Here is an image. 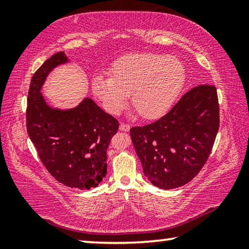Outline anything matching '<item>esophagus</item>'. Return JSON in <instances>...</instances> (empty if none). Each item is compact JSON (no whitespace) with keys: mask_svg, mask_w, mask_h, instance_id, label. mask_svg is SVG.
<instances>
[{"mask_svg":"<svg viewBox=\"0 0 249 249\" xmlns=\"http://www.w3.org/2000/svg\"><path fill=\"white\" fill-rule=\"evenodd\" d=\"M130 129V126L128 124H125V123H122L120 125V130H123V132H128Z\"/></svg>","mask_w":249,"mask_h":249,"instance_id":"esophagus-1","label":"esophagus"}]
</instances>
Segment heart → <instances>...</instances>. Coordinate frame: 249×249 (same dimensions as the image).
Here are the masks:
<instances>
[{"label": "heart", "instance_id": "heart-1", "mask_svg": "<svg viewBox=\"0 0 249 249\" xmlns=\"http://www.w3.org/2000/svg\"><path fill=\"white\" fill-rule=\"evenodd\" d=\"M108 75L91 80L92 92L109 114H120L130 102L142 117L158 119L169 111L185 81V69L178 58L158 53L122 56L108 68Z\"/></svg>", "mask_w": 249, "mask_h": 249}]
</instances>
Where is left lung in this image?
I'll list each match as a JSON object with an SVG mask.
<instances>
[{"instance_id":"left-lung-1","label":"left lung","mask_w":249,"mask_h":249,"mask_svg":"<svg viewBox=\"0 0 249 249\" xmlns=\"http://www.w3.org/2000/svg\"><path fill=\"white\" fill-rule=\"evenodd\" d=\"M218 126L216 89L203 84L187 92L161 119L130 128L147 179L165 190L191 181L208 160Z\"/></svg>"}]
</instances>
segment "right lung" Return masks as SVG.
I'll list each match as a JSON object with an SVG mask.
<instances>
[{"mask_svg": "<svg viewBox=\"0 0 249 249\" xmlns=\"http://www.w3.org/2000/svg\"><path fill=\"white\" fill-rule=\"evenodd\" d=\"M70 59L58 52L34 73L29 86L26 127L41 162L54 179L70 188L89 190L107 176V150L119 122L93 100L71 108L53 107L40 90L48 74Z\"/></svg>", "mask_w": 249, "mask_h": 249, "instance_id": "obj_1", "label": "right lung"}]
</instances>
